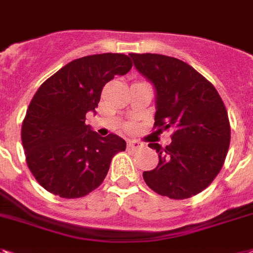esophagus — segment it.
<instances>
[{
  "instance_id": "esophagus-1",
  "label": "esophagus",
  "mask_w": 253,
  "mask_h": 253,
  "mask_svg": "<svg viewBox=\"0 0 253 253\" xmlns=\"http://www.w3.org/2000/svg\"><path fill=\"white\" fill-rule=\"evenodd\" d=\"M127 147L131 148V149H139V148H143V144H141L140 141L128 140V143H127Z\"/></svg>"
}]
</instances>
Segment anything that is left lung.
<instances>
[{
  "instance_id": "left-lung-1",
  "label": "left lung",
  "mask_w": 253,
  "mask_h": 253,
  "mask_svg": "<svg viewBox=\"0 0 253 253\" xmlns=\"http://www.w3.org/2000/svg\"><path fill=\"white\" fill-rule=\"evenodd\" d=\"M136 70L156 89L155 127L171 130V143L159 165L144 171L149 188L183 200L200 194L222 169L230 145V122L222 98L209 80L188 63L162 54L130 53Z\"/></svg>"
}]
</instances>
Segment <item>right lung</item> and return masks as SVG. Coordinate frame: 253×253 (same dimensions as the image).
I'll return each mask as SVG.
<instances>
[{"instance_id": "add662e5", "label": "right lung", "mask_w": 253, "mask_h": 253, "mask_svg": "<svg viewBox=\"0 0 253 253\" xmlns=\"http://www.w3.org/2000/svg\"><path fill=\"white\" fill-rule=\"evenodd\" d=\"M128 55L104 53L74 59L41 84L27 109L22 143L35 179L59 198H83L96 190L126 141L101 137L85 125L104 85L131 70Z\"/></svg>"}]
</instances>
